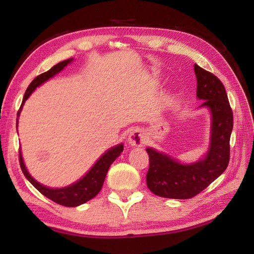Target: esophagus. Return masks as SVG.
I'll return each mask as SVG.
<instances>
[{
	"label": "esophagus",
	"mask_w": 254,
	"mask_h": 254,
	"mask_svg": "<svg viewBox=\"0 0 254 254\" xmlns=\"http://www.w3.org/2000/svg\"><path fill=\"white\" fill-rule=\"evenodd\" d=\"M127 142L131 146L142 147L143 145L146 143V137H145L144 133L141 130H134L130 133V135H128Z\"/></svg>",
	"instance_id": "1"
}]
</instances>
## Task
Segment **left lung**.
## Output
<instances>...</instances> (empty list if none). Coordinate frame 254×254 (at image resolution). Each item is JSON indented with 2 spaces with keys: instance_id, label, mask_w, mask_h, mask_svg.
Instances as JSON below:
<instances>
[{
  "instance_id": "obj_1",
  "label": "left lung",
  "mask_w": 254,
  "mask_h": 254,
  "mask_svg": "<svg viewBox=\"0 0 254 254\" xmlns=\"http://www.w3.org/2000/svg\"><path fill=\"white\" fill-rule=\"evenodd\" d=\"M196 96L203 99L212 115L209 148L205 158L185 165L170 156L147 148L149 168L146 183L150 191L161 197L191 198L202 192L223 174L229 164L230 135L234 116L223 83L214 74L194 64Z\"/></svg>"
}]
</instances>
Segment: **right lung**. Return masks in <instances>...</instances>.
Instances as JSON below:
<instances>
[{"mask_svg":"<svg viewBox=\"0 0 254 254\" xmlns=\"http://www.w3.org/2000/svg\"><path fill=\"white\" fill-rule=\"evenodd\" d=\"M72 61L73 59H67L65 61L58 63L57 65L51 67L49 71L38 75V76L29 84L28 87H27L25 96L23 98V102H21V106L17 112V116H19L21 107H23L24 102L30 96L32 91H34L38 86H40L42 83L47 82L48 79L55 76L56 74L61 72L62 69ZM122 152H123L122 144L117 145V146L107 150V152L102 155L98 160H97V163L93 166V168H91L87 174L82 178V179H79L77 182L73 183L71 186L61 188V189H50L40 185L39 182H37L34 178L29 175V172L27 171L23 157H21L20 149H19V165H20L21 171H23V174L27 178V180H28L41 194H44L45 196L50 198L51 201L60 205H63V206L75 207V206H78L80 204H84L87 201H89V199L95 197L97 194L99 193V191L102 188V185H104L108 169H109L110 165L117 159L118 156Z\"/></svg>","mask_w":254,"mask_h":254,"instance_id":"add662e5","label":"right lung"}]
</instances>
